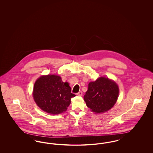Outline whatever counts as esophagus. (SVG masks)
<instances>
[{"instance_id":"34e87169","label":"esophagus","mask_w":153,"mask_h":153,"mask_svg":"<svg viewBox=\"0 0 153 153\" xmlns=\"http://www.w3.org/2000/svg\"><path fill=\"white\" fill-rule=\"evenodd\" d=\"M77 96H81L82 95V91H79V92L77 94Z\"/></svg>"}]
</instances>
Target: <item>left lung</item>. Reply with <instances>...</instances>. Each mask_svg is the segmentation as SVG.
Here are the masks:
<instances>
[{"label": "left lung", "instance_id": "8db88e82", "mask_svg": "<svg viewBox=\"0 0 153 153\" xmlns=\"http://www.w3.org/2000/svg\"><path fill=\"white\" fill-rule=\"evenodd\" d=\"M119 92L118 85L114 81L101 77L89 83L84 99L91 111L100 114L112 108L117 100Z\"/></svg>", "mask_w": 153, "mask_h": 153}]
</instances>
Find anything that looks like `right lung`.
I'll return each instance as SVG.
<instances>
[{
	"label": "right lung",
	"mask_w": 153,
	"mask_h": 153,
	"mask_svg": "<svg viewBox=\"0 0 153 153\" xmlns=\"http://www.w3.org/2000/svg\"><path fill=\"white\" fill-rule=\"evenodd\" d=\"M33 97L36 105L45 112L53 115L65 112L76 95L71 93L68 82L54 74L42 76L36 80Z\"/></svg>",
	"instance_id": "obj_1"
}]
</instances>
